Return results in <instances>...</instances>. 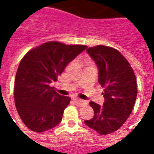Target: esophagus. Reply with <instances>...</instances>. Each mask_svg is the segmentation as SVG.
<instances>
[{"label":"esophagus","mask_w":154,"mask_h":154,"mask_svg":"<svg viewBox=\"0 0 154 154\" xmlns=\"http://www.w3.org/2000/svg\"><path fill=\"white\" fill-rule=\"evenodd\" d=\"M73 101H74L75 104L77 105V106H82V105L85 103L84 101H82V100H81V99H73Z\"/></svg>","instance_id":"34e87169"}]
</instances>
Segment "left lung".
<instances>
[{"instance_id":"left-lung-1","label":"left lung","mask_w":154,"mask_h":154,"mask_svg":"<svg viewBox=\"0 0 154 154\" xmlns=\"http://www.w3.org/2000/svg\"><path fill=\"white\" fill-rule=\"evenodd\" d=\"M87 52L99 67V82L103 88L102 106L91 101L94 116L85 124L100 135L116 131L127 120L137 94V79L128 60L112 47H89Z\"/></svg>"}]
</instances>
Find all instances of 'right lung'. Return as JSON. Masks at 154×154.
Wrapping results in <instances>:
<instances>
[{
  "label": "right lung",
  "instance_id": "obj_1",
  "mask_svg": "<svg viewBox=\"0 0 154 154\" xmlns=\"http://www.w3.org/2000/svg\"><path fill=\"white\" fill-rule=\"evenodd\" d=\"M87 46L49 41L23 56L17 71L14 100L21 120L29 130L41 133L59 124L71 98L58 94L51 82Z\"/></svg>",
  "mask_w": 154,
  "mask_h": 154
}]
</instances>
